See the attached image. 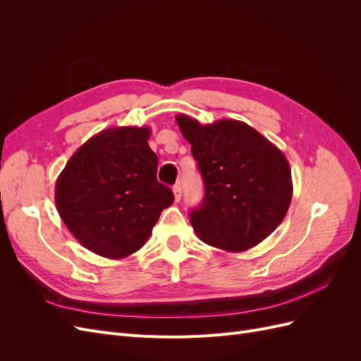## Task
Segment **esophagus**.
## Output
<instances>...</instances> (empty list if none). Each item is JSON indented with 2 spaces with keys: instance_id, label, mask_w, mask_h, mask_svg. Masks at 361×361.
<instances>
[{
  "instance_id": "esophagus-1",
  "label": "esophagus",
  "mask_w": 361,
  "mask_h": 361,
  "mask_svg": "<svg viewBox=\"0 0 361 361\" xmlns=\"http://www.w3.org/2000/svg\"><path fill=\"white\" fill-rule=\"evenodd\" d=\"M173 194H174V202H180V197H182V188L180 185H174L173 187Z\"/></svg>"
}]
</instances>
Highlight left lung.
I'll return each mask as SVG.
<instances>
[{
	"instance_id": "1",
	"label": "left lung",
	"mask_w": 361,
	"mask_h": 361,
	"mask_svg": "<svg viewBox=\"0 0 361 361\" xmlns=\"http://www.w3.org/2000/svg\"><path fill=\"white\" fill-rule=\"evenodd\" d=\"M183 138L204 180L203 203L191 212L207 245L241 253L276 231L292 200L290 166L255 128L233 118L202 125L178 114Z\"/></svg>"
}]
</instances>
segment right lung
<instances>
[{"instance_id": "obj_1", "label": "right lung", "mask_w": 361, "mask_h": 361, "mask_svg": "<svg viewBox=\"0 0 361 361\" xmlns=\"http://www.w3.org/2000/svg\"><path fill=\"white\" fill-rule=\"evenodd\" d=\"M147 126L101 130L75 152L56 182V206L81 245L106 259L143 247L173 192L157 179Z\"/></svg>"}]
</instances>
